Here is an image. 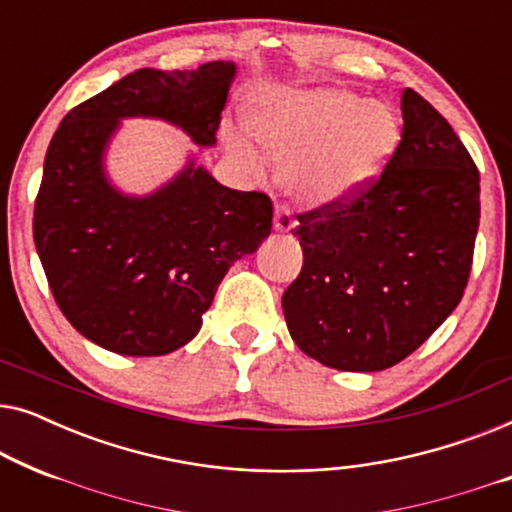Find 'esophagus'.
<instances>
[{
	"instance_id": "1",
	"label": "esophagus",
	"mask_w": 512,
	"mask_h": 512,
	"mask_svg": "<svg viewBox=\"0 0 512 512\" xmlns=\"http://www.w3.org/2000/svg\"><path fill=\"white\" fill-rule=\"evenodd\" d=\"M293 226H296V219H293L291 209L279 205L275 209V230H277V233H289Z\"/></svg>"
}]
</instances>
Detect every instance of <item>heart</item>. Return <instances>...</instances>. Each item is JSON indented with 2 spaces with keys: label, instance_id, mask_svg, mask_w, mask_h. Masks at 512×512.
I'll return each mask as SVG.
<instances>
[{
  "label": "heart",
  "instance_id": "b5f03b06",
  "mask_svg": "<svg viewBox=\"0 0 512 512\" xmlns=\"http://www.w3.org/2000/svg\"><path fill=\"white\" fill-rule=\"evenodd\" d=\"M249 130L272 156L286 158L282 186L307 207L352 200L380 177L394 156L401 128L387 104L340 88H284L249 111ZM244 158L251 149L233 137Z\"/></svg>",
  "mask_w": 512,
  "mask_h": 512
}]
</instances>
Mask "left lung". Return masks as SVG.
<instances>
[{"mask_svg": "<svg viewBox=\"0 0 512 512\" xmlns=\"http://www.w3.org/2000/svg\"><path fill=\"white\" fill-rule=\"evenodd\" d=\"M380 177L352 200L298 214L303 268L282 296L307 356L335 370L396 366L459 305L480 223V172L412 88Z\"/></svg>", "mask_w": 512, "mask_h": 512, "instance_id": "left-lung-1", "label": "left lung"}]
</instances>
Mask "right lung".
I'll list each match as a JSON object with an SVG mask.
<instances>
[{
	"label": "right lung",
	"instance_id": "obj_1",
	"mask_svg": "<svg viewBox=\"0 0 512 512\" xmlns=\"http://www.w3.org/2000/svg\"><path fill=\"white\" fill-rule=\"evenodd\" d=\"M233 62L137 69L62 118L34 200V247L69 324L123 356L184 347L223 275L272 230L265 193L233 191L191 160L146 198L118 193L104 149L121 118H163L214 146Z\"/></svg>",
	"mask_w": 512,
	"mask_h": 512
}]
</instances>
